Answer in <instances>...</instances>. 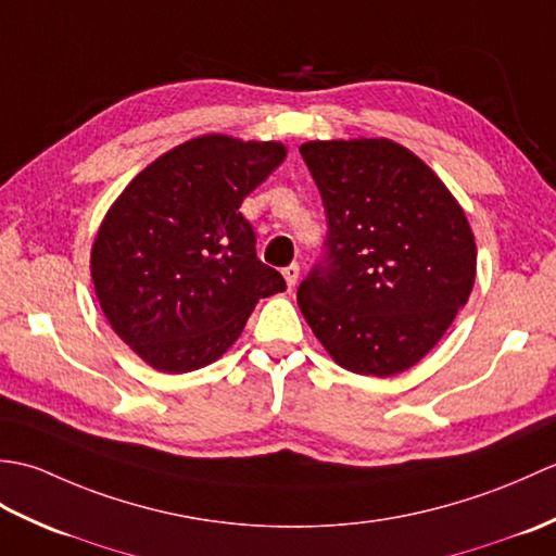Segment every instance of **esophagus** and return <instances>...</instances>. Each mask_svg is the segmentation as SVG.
Listing matches in <instances>:
<instances>
[{"label": "esophagus", "instance_id": "esophagus-1", "mask_svg": "<svg viewBox=\"0 0 556 556\" xmlns=\"http://www.w3.org/2000/svg\"><path fill=\"white\" fill-rule=\"evenodd\" d=\"M281 275H285V279H287V287L289 289H293L299 285V277H301V267L296 265V263H291L289 267H285L281 269Z\"/></svg>", "mask_w": 556, "mask_h": 556}]
</instances>
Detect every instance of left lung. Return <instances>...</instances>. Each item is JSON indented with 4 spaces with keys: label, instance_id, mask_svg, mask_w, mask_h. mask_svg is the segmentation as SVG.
Returning a JSON list of instances; mask_svg holds the SVG:
<instances>
[{
    "label": "left lung",
    "instance_id": "1",
    "mask_svg": "<svg viewBox=\"0 0 556 556\" xmlns=\"http://www.w3.org/2000/svg\"><path fill=\"white\" fill-rule=\"evenodd\" d=\"M327 210V260L299 308L337 365L392 377L452 327L476 285L478 248L444 181L389 138L301 146Z\"/></svg>",
    "mask_w": 556,
    "mask_h": 556
}]
</instances>
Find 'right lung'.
<instances>
[{"label": "right lung", "instance_id": "right-lung-1", "mask_svg": "<svg viewBox=\"0 0 556 556\" xmlns=\"http://www.w3.org/2000/svg\"><path fill=\"white\" fill-rule=\"evenodd\" d=\"M287 157L279 140L203 134L134 176L100 222L90 277L100 308L150 368L184 375L241 337L260 299L287 289L255 255L243 198Z\"/></svg>", "mask_w": 556, "mask_h": 556}]
</instances>
